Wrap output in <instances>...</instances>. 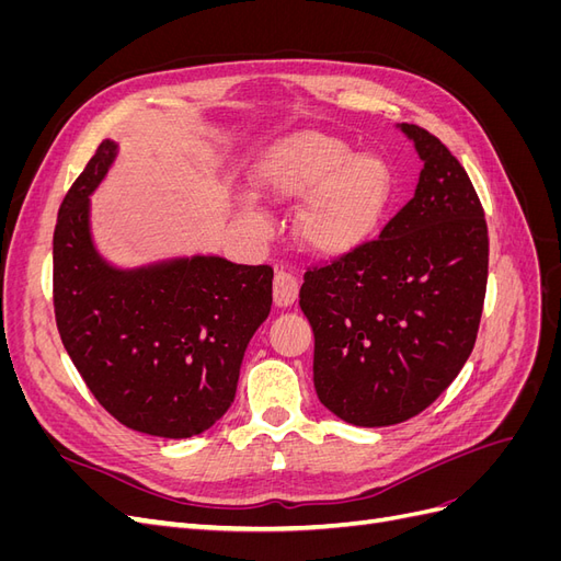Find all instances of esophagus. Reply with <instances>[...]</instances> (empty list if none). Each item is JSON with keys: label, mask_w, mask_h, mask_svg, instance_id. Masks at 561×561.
<instances>
[{"label": "esophagus", "mask_w": 561, "mask_h": 561, "mask_svg": "<svg viewBox=\"0 0 561 561\" xmlns=\"http://www.w3.org/2000/svg\"><path fill=\"white\" fill-rule=\"evenodd\" d=\"M299 295V283L293 274H287V271L278 268L276 271V278H274V301L276 307H290V304H295Z\"/></svg>", "instance_id": "obj_1"}]
</instances>
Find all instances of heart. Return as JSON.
I'll use <instances>...</instances> for the list:
<instances>
[{
    "instance_id": "heart-1",
    "label": "heart",
    "mask_w": 561,
    "mask_h": 561,
    "mask_svg": "<svg viewBox=\"0 0 561 561\" xmlns=\"http://www.w3.org/2000/svg\"><path fill=\"white\" fill-rule=\"evenodd\" d=\"M254 190L274 203H299L297 243L316 257L339 260L375 239L393 201V175L377 157H358L322 133H295L268 151L254 171ZM243 222L260 236L266 217L241 203Z\"/></svg>"
}]
</instances>
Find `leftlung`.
<instances>
[{
	"mask_svg": "<svg viewBox=\"0 0 561 561\" xmlns=\"http://www.w3.org/2000/svg\"><path fill=\"white\" fill-rule=\"evenodd\" d=\"M423 161L414 198L377 241L307 271L318 400L363 428L402 423L456 379L478 336L489 236L463 165L435 135L398 124Z\"/></svg>",
	"mask_w": 561,
	"mask_h": 561,
	"instance_id": "left-lung-1",
	"label": "left lung"
}]
</instances>
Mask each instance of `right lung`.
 I'll list each match as a JSON object with an SVG mask.
<instances>
[{
	"mask_svg": "<svg viewBox=\"0 0 561 561\" xmlns=\"http://www.w3.org/2000/svg\"><path fill=\"white\" fill-rule=\"evenodd\" d=\"M118 145L105 140L62 198L54 231L58 332L95 400L126 428L192 437L236 398L252 334L271 311V266L217 254L118 268L95 250L91 194Z\"/></svg>",
	"mask_w": 561,
	"mask_h": 561,
	"instance_id": "right-lung-1",
	"label": "right lung"
}]
</instances>
